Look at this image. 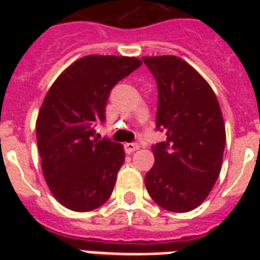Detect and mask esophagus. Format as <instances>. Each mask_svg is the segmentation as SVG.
<instances>
[{
  "label": "esophagus",
  "mask_w": 260,
  "mask_h": 260,
  "mask_svg": "<svg viewBox=\"0 0 260 260\" xmlns=\"http://www.w3.org/2000/svg\"><path fill=\"white\" fill-rule=\"evenodd\" d=\"M124 147H125V151L128 154H132V152H135L136 150H139L138 143H126Z\"/></svg>",
  "instance_id": "obj_1"
}]
</instances>
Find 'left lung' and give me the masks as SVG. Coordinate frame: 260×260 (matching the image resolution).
Listing matches in <instances>:
<instances>
[{"mask_svg": "<svg viewBox=\"0 0 260 260\" xmlns=\"http://www.w3.org/2000/svg\"><path fill=\"white\" fill-rule=\"evenodd\" d=\"M158 83L156 128L166 142L152 146L155 163L146 187L163 209H196L217 181L225 148V125L217 97L189 63L163 55L144 56Z\"/></svg>", "mask_w": 260, "mask_h": 260, "instance_id": "obj_1", "label": "left lung"}]
</instances>
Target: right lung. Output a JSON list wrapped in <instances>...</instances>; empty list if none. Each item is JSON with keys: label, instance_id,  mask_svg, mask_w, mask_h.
Wrapping results in <instances>:
<instances>
[{"label": "right lung", "instance_id": "1", "mask_svg": "<svg viewBox=\"0 0 260 260\" xmlns=\"http://www.w3.org/2000/svg\"><path fill=\"white\" fill-rule=\"evenodd\" d=\"M140 64L134 56L87 55L47 91L36 120L38 148L47 185L67 209H97L113 191L124 148L94 139V125L105 120L110 90Z\"/></svg>", "mask_w": 260, "mask_h": 260}]
</instances>
